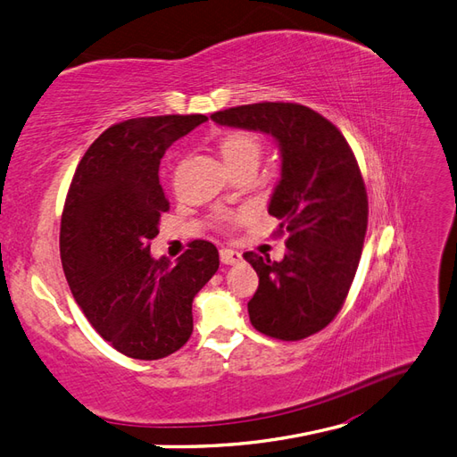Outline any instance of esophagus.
<instances>
[{"mask_svg":"<svg viewBox=\"0 0 457 457\" xmlns=\"http://www.w3.org/2000/svg\"><path fill=\"white\" fill-rule=\"evenodd\" d=\"M220 259L224 264H239L243 261V256L241 253L233 249H220Z\"/></svg>","mask_w":457,"mask_h":457,"instance_id":"1","label":"esophagus"}]
</instances>
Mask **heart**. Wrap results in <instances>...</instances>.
<instances>
[{
    "label": "heart",
    "mask_w": 457,
    "mask_h": 457,
    "mask_svg": "<svg viewBox=\"0 0 457 457\" xmlns=\"http://www.w3.org/2000/svg\"><path fill=\"white\" fill-rule=\"evenodd\" d=\"M220 154L228 163V168H239L245 163L256 166L262 154V143L256 133L253 131H231L221 137L220 140Z\"/></svg>",
    "instance_id": "1"
}]
</instances>
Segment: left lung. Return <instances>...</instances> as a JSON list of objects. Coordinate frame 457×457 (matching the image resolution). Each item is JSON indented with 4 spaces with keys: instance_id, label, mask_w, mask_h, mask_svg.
<instances>
[{
    "instance_id": "8db88e82",
    "label": "left lung",
    "mask_w": 457,
    "mask_h": 457,
    "mask_svg": "<svg viewBox=\"0 0 457 457\" xmlns=\"http://www.w3.org/2000/svg\"><path fill=\"white\" fill-rule=\"evenodd\" d=\"M220 125L272 135L282 179L268 204L287 236L284 259L245 253L259 287L249 319L264 336L297 342L326 328L344 307L369 221L365 181L353 150L334 123L294 102H261L210 115Z\"/></svg>"
}]
</instances>
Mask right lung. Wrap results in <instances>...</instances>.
Returning a JSON list of instances; mask_svg holds the SVG:
<instances>
[{"label": "right lung", "instance_id": "obj_1", "mask_svg": "<svg viewBox=\"0 0 457 457\" xmlns=\"http://www.w3.org/2000/svg\"><path fill=\"white\" fill-rule=\"evenodd\" d=\"M206 115L135 117L108 127L79 162L65 198L60 253L69 289L120 353L154 361L193 334V299L220 266L218 249L195 239L175 264L150 256L170 203L160 160Z\"/></svg>", "mask_w": 457, "mask_h": 457}]
</instances>
